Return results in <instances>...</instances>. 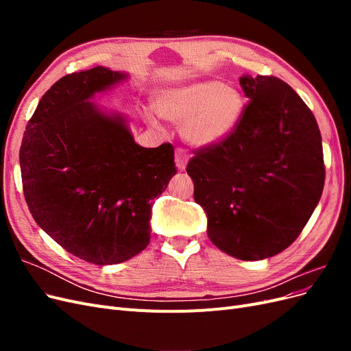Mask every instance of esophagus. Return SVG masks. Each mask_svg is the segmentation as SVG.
<instances>
[{"label": "esophagus", "mask_w": 351, "mask_h": 351, "mask_svg": "<svg viewBox=\"0 0 351 351\" xmlns=\"http://www.w3.org/2000/svg\"><path fill=\"white\" fill-rule=\"evenodd\" d=\"M187 161H189V152L182 149V147H178V149L176 151V165L180 171H183V169L186 168Z\"/></svg>", "instance_id": "34e87169"}]
</instances>
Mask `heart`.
Returning a JSON list of instances; mask_svg holds the SVG:
<instances>
[{
  "label": "heart",
  "instance_id": "1",
  "mask_svg": "<svg viewBox=\"0 0 351 351\" xmlns=\"http://www.w3.org/2000/svg\"><path fill=\"white\" fill-rule=\"evenodd\" d=\"M155 107L164 120L180 124V133L187 143L208 147L222 142L236 129L244 99L236 88L205 80L162 90ZM146 119L156 124L154 114L149 112Z\"/></svg>",
  "mask_w": 351,
  "mask_h": 351
}]
</instances>
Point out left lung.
<instances>
[{
	"instance_id": "obj_1",
	"label": "left lung",
	"mask_w": 351,
	"mask_h": 351,
	"mask_svg": "<svg viewBox=\"0 0 351 351\" xmlns=\"http://www.w3.org/2000/svg\"><path fill=\"white\" fill-rule=\"evenodd\" d=\"M240 86L250 101L236 129L195 152L187 174L210 241L230 256L261 261L289 247L313 214L325 183L322 137L281 79L246 74Z\"/></svg>"
}]
</instances>
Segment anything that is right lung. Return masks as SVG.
I'll return each instance as SVG.
<instances>
[{
    "label": "right lung",
    "mask_w": 351,
    "mask_h": 351,
    "mask_svg": "<svg viewBox=\"0 0 351 351\" xmlns=\"http://www.w3.org/2000/svg\"><path fill=\"white\" fill-rule=\"evenodd\" d=\"M125 79L101 66L61 77L39 101L20 147L36 224L95 265L121 263L146 249L154 200L177 174L171 143L137 145L121 114L90 101Z\"/></svg>",
    "instance_id": "obj_1"
}]
</instances>
